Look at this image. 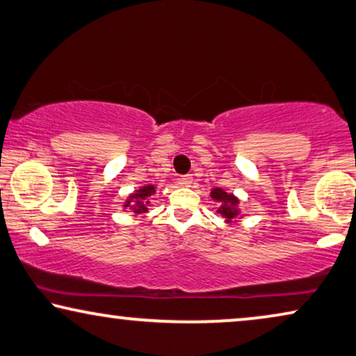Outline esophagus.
<instances>
[{
    "mask_svg": "<svg viewBox=\"0 0 356 356\" xmlns=\"http://www.w3.org/2000/svg\"><path fill=\"white\" fill-rule=\"evenodd\" d=\"M191 183H193V175H183V177L179 178V184H181V186H189Z\"/></svg>",
    "mask_w": 356,
    "mask_h": 356,
    "instance_id": "1",
    "label": "esophagus"
}]
</instances>
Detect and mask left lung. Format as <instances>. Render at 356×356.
Listing matches in <instances>:
<instances>
[{"label": "left lung", "mask_w": 356, "mask_h": 356, "mask_svg": "<svg viewBox=\"0 0 356 356\" xmlns=\"http://www.w3.org/2000/svg\"><path fill=\"white\" fill-rule=\"evenodd\" d=\"M212 197L215 200H218V202L223 204L218 209V213L223 216V218H226V221H231L236 215H238V210L234 209L236 204H238V199H236L234 195L225 193V191L220 189V188H215L212 191Z\"/></svg>", "instance_id": "1"}]
</instances>
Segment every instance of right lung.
<instances>
[{"mask_svg":"<svg viewBox=\"0 0 356 356\" xmlns=\"http://www.w3.org/2000/svg\"><path fill=\"white\" fill-rule=\"evenodd\" d=\"M152 193H156V189H154L152 184H149V186H144L140 191H136L135 194L130 195V199L127 200L125 207H130V210H133L136 215H141V213H146L147 212V200L146 197L147 195H151Z\"/></svg>","mask_w":356,"mask_h":356,"instance_id":"1","label":"right lung"}]
</instances>
